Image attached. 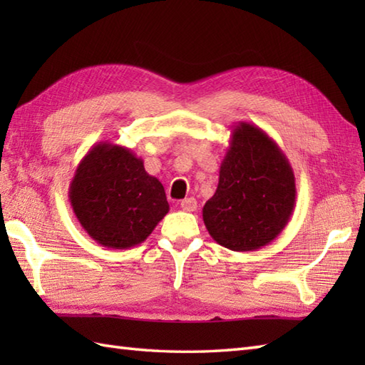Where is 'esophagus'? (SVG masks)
I'll return each instance as SVG.
<instances>
[{
  "label": "esophagus",
  "instance_id": "obj_1",
  "mask_svg": "<svg viewBox=\"0 0 365 365\" xmlns=\"http://www.w3.org/2000/svg\"><path fill=\"white\" fill-rule=\"evenodd\" d=\"M180 207H182V210H183V212H196L197 202H196V199H195V197H187V199H183V200H182V202H180Z\"/></svg>",
  "mask_w": 365,
  "mask_h": 365
}]
</instances>
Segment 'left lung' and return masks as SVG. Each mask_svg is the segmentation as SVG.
I'll list each match as a JSON object with an SVG mask.
<instances>
[{"label": "left lung", "mask_w": 365, "mask_h": 365, "mask_svg": "<svg viewBox=\"0 0 365 365\" xmlns=\"http://www.w3.org/2000/svg\"><path fill=\"white\" fill-rule=\"evenodd\" d=\"M297 200L294 174L281 147L250 122H238L220 168V182L202 208L216 243L250 252L281 234Z\"/></svg>", "instance_id": "left-lung-1"}]
</instances>
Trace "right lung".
Masks as SVG:
<instances>
[{"label": "right lung", "mask_w": 365, "mask_h": 365, "mask_svg": "<svg viewBox=\"0 0 365 365\" xmlns=\"http://www.w3.org/2000/svg\"><path fill=\"white\" fill-rule=\"evenodd\" d=\"M76 220L98 245L128 250L169 212L165 188L128 147L102 141L76 166L68 188Z\"/></svg>", "instance_id": "obj_1"}]
</instances>
